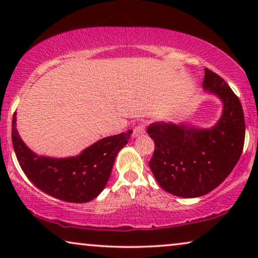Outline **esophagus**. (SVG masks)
I'll return each instance as SVG.
<instances>
[{"instance_id":"esophagus-1","label":"esophagus","mask_w":258,"mask_h":258,"mask_svg":"<svg viewBox=\"0 0 258 258\" xmlns=\"http://www.w3.org/2000/svg\"><path fill=\"white\" fill-rule=\"evenodd\" d=\"M144 133H146V125L140 124V125H137V126H135V128H134L133 136L134 137H137V136H140V135H143Z\"/></svg>"}]
</instances>
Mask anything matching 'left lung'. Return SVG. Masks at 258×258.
Instances as JSON below:
<instances>
[{"label": "left lung", "instance_id": "8db88e82", "mask_svg": "<svg viewBox=\"0 0 258 258\" xmlns=\"http://www.w3.org/2000/svg\"><path fill=\"white\" fill-rule=\"evenodd\" d=\"M204 73L203 88L223 102V112L213 128L158 122L147 129L155 142L149 167L157 183L171 195L185 199L217 188L232 171L244 146L241 102L221 76L207 68Z\"/></svg>", "mask_w": 258, "mask_h": 258}]
</instances>
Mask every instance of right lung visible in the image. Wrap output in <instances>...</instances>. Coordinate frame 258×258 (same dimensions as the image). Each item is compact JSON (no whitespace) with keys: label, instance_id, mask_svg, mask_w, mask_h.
<instances>
[{"label":"right lung","instance_id":"1","mask_svg":"<svg viewBox=\"0 0 258 258\" xmlns=\"http://www.w3.org/2000/svg\"><path fill=\"white\" fill-rule=\"evenodd\" d=\"M133 130L102 139L77 156L51 158L38 156L17 133L16 112L13 116L12 140L20 167L29 181L55 199L72 203L94 200L110 177L116 155L128 143Z\"/></svg>","mask_w":258,"mask_h":258}]
</instances>
